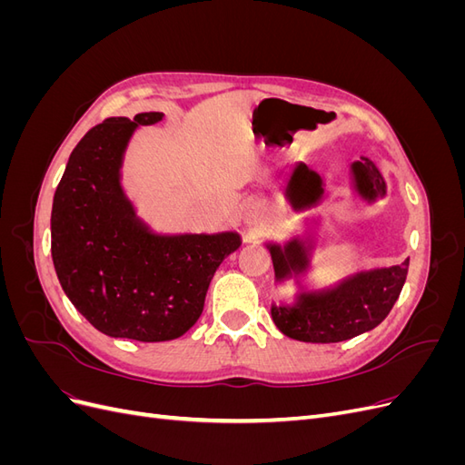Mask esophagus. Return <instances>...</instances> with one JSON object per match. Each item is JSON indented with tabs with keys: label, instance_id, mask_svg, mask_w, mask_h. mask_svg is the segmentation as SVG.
Listing matches in <instances>:
<instances>
[{
	"label": "esophagus",
	"instance_id": "obj_1",
	"mask_svg": "<svg viewBox=\"0 0 465 465\" xmlns=\"http://www.w3.org/2000/svg\"><path fill=\"white\" fill-rule=\"evenodd\" d=\"M244 224L246 227H260L267 219V209L262 203H250L244 209Z\"/></svg>",
	"mask_w": 465,
	"mask_h": 465
}]
</instances>
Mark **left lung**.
<instances>
[{"label": "left lung", "instance_id": "obj_1", "mask_svg": "<svg viewBox=\"0 0 465 465\" xmlns=\"http://www.w3.org/2000/svg\"><path fill=\"white\" fill-rule=\"evenodd\" d=\"M349 190L362 205H374L388 193L386 180L374 161L361 157L349 164ZM283 195L294 213L320 207L328 198V184L304 163L292 164L285 178ZM322 219H302V232L287 236L283 242L263 241L270 250L275 283L292 281L291 302H272V318L281 333L306 343H337L374 330L403 289L410 260L400 265L357 270L326 287H312L308 273L314 270V252L326 238L320 231Z\"/></svg>", "mask_w": 465, "mask_h": 465}]
</instances>
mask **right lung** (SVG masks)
Listing matches in <instances>:
<instances>
[{
    "label": "right lung",
    "instance_id": "1",
    "mask_svg": "<svg viewBox=\"0 0 465 465\" xmlns=\"http://www.w3.org/2000/svg\"><path fill=\"white\" fill-rule=\"evenodd\" d=\"M163 112L108 118L69 154L52 203V260L67 299L110 337L171 341L203 312L221 262L242 244L236 231L164 234L139 217L122 184L139 125Z\"/></svg>",
    "mask_w": 465,
    "mask_h": 465
}]
</instances>
